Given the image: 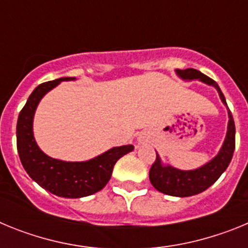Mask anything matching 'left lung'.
I'll use <instances>...</instances> for the list:
<instances>
[{"label":"left lung","mask_w":248,"mask_h":248,"mask_svg":"<svg viewBox=\"0 0 248 248\" xmlns=\"http://www.w3.org/2000/svg\"><path fill=\"white\" fill-rule=\"evenodd\" d=\"M175 72L184 80H200L205 84L214 87L220 95L221 102L226 105L227 114H229L227 133L222 146L217 155L212 157L205 165L194 169V170H180L171 165H165L156 153V160L149 171V179H150L151 185L154 186L157 191L165 195L177 196V198H187V196L198 195L205 191L206 189H209L226 170L232 159V155H233V150H235L236 129L235 122H233L231 111L227 107L225 95L221 92L217 83L194 68H187L184 71L176 69Z\"/></svg>","instance_id":"left-lung-1"}]
</instances>
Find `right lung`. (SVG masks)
Listing matches in <instances>:
<instances>
[{"instance_id":"obj_1","label":"right lung","mask_w":248,"mask_h":248,"mask_svg":"<svg viewBox=\"0 0 248 248\" xmlns=\"http://www.w3.org/2000/svg\"><path fill=\"white\" fill-rule=\"evenodd\" d=\"M65 80L76 78L63 77L42 83L32 92L17 120V150L27 174L41 187L61 198L78 199L100 191L110 180L115 163L134 146H115L87 161H63L45 154L33 135L34 113L46 94Z\"/></svg>"}]
</instances>
